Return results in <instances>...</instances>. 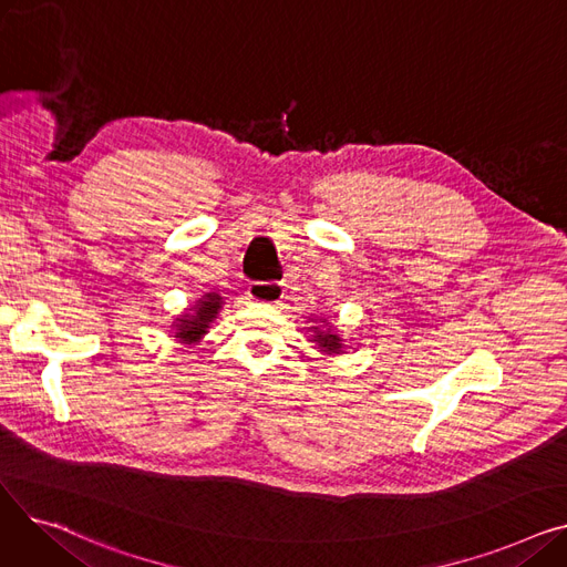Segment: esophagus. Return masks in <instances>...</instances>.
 Returning <instances> with one entry per match:
<instances>
[{
	"instance_id": "34e87169",
	"label": "esophagus",
	"mask_w": 567,
	"mask_h": 567,
	"mask_svg": "<svg viewBox=\"0 0 567 567\" xmlns=\"http://www.w3.org/2000/svg\"><path fill=\"white\" fill-rule=\"evenodd\" d=\"M250 296L257 303H266V306H276L282 299V289L278 285H255L250 287Z\"/></svg>"
}]
</instances>
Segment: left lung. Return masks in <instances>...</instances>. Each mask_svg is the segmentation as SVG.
Returning <instances> with one entry per match:
<instances>
[{
	"instance_id": "8db88e82",
	"label": "left lung",
	"mask_w": 567,
	"mask_h": 567,
	"mask_svg": "<svg viewBox=\"0 0 567 567\" xmlns=\"http://www.w3.org/2000/svg\"><path fill=\"white\" fill-rule=\"evenodd\" d=\"M315 338H317V342H319L326 351H333V353H338V351L342 349V344H340L342 340H340L338 336H331V333H317Z\"/></svg>"
}]
</instances>
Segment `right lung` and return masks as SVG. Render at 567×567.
I'll use <instances>...</instances> for the list:
<instances>
[{
  "label": "right lung",
  "mask_w": 567,
  "mask_h": 567,
  "mask_svg": "<svg viewBox=\"0 0 567 567\" xmlns=\"http://www.w3.org/2000/svg\"><path fill=\"white\" fill-rule=\"evenodd\" d=\"M220 306L223 303H220L218 293H206L202 301H197L193 315L188 312V315L176 319V338H182L186 344L197 342L206 333L208 323H212L214 317L218 315Z\"/></svg>",
  "instance_id": "obj_1"
}]
</instances>
